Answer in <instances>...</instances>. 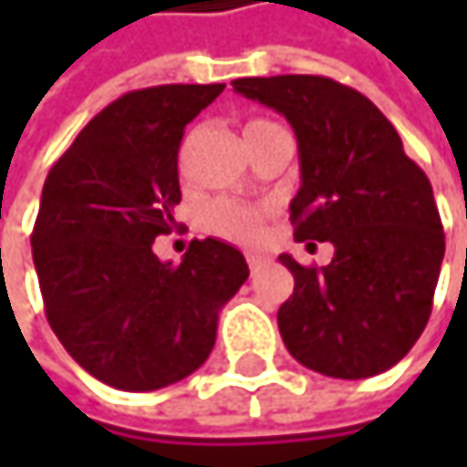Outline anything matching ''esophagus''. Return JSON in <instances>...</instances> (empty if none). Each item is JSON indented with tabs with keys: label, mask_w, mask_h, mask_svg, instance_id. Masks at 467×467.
Instances as JSON below:
<instances>
[{
	"label": "esophagus",
	"mask_w": 467,
	"mask_h": 467,
	"mask_svg": "<svg viewBox=\"0 0 467 467\" xmlns=\"http://www.w3.org/2000/svg\"><path fill=\"white\" fill-rule=\"evenodd\" d=\"M245 262H248V267H251V273H256V270H262L270 259L265 256V254H256V251H248L245 254Z\"/></svg>",
	"instance_id": "obj_1"
}]
</instances>
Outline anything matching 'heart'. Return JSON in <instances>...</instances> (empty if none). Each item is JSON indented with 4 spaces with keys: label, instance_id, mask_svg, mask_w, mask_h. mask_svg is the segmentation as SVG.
Returning <instances> with one entry per match:
<instances>
[{
    "label": "heart",
    "instance_id": "b5f03b06",
    "mask_svg": "<svg viewBox=\"0 0 467 467\" xmlns=\"http://www.w3.org/2000/svg\"><path fill=\"white\" fill-rule=\"evenodd\" d=\"M275 127L273 121L265 119H254L245 124V142L256 138L259 132ZM181 164H183V153H181ZM265 219H267V208L265 205H245V202H233V200H219L208 208L205 213V224L213 234H222L227 240L251 245L256 240H262L265 234Z\"/></svg>",
    "mask_w": 467,
    "mask_h": 467
}]
</instances>
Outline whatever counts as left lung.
Segmentation results:
<instances>
[{"label": "left lung", "instance_id": "obj_1", "mask_svg": "<svg viewBox=\"0 0 467 467\" xmlns=\"http://www.w3.org/2000/svg\"><path fill=\"white\" fill-rule=\"evenodd\" d=\"M233 86L295 130L303 178L289 205L295 240L335 245L327 267L278 256L295 275L278 308L289 354L332 379L389 370L430 319L446 248L427 175L387 116L332 78H237Z\"/></svg>", "mask_w": 467, "mask_h": 467}]
</instances>
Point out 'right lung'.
<instances>
[{"label": "right lung", "mask_w": 467, "mask_h": 467, "mask_svg": "<svg viewBox=\"0 0 467 467\" xmlns=\"http://www.w3.org/2000/svg\"><path fill=\"white\" fill-rule=\"evenodd\" d=\"M224 83L130 91L97 113L50 167L32 233L47 325L108 387L150 392L194 373L219 311L248 278L243 254L192 240L181 265L153 240L175 227L183 130Z\"/></svg>", "instance_id": "1"}]
</instances>
